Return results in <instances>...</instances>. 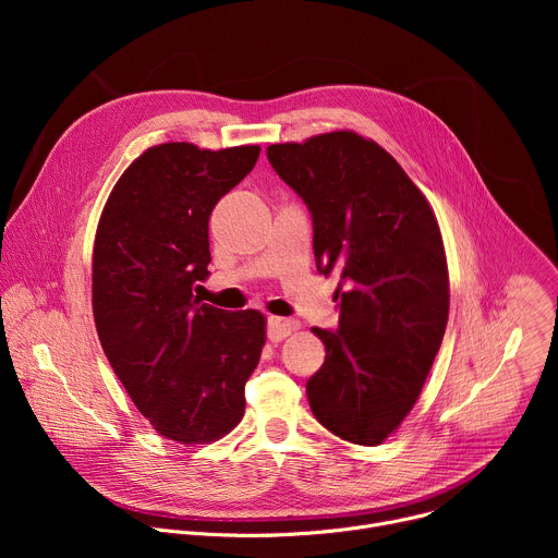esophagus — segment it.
Returning <instances> with one entry per match:
<instances>
[{
	"instance_id": "esophagus-1",
	"label": "esophagus",
	"mask_w": 558,
	"mask_h": 558,
	"mask_svg": "<svg viewBox=\"0 0 558 558\" xmlns=\"http://www.w3.org/2000/svg\"><path fill=\"white\" fill-rule=\"evenodd\" d=\"M298 327H300V323L287 320V317H269V323H267V338H269L271 342H282V340L289 338Z\"/></svg>"
}]
</instances>
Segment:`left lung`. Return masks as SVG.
Here are the masks:
<instances>
[{
    "instance_id": "1",
    "label": "left lung",
    "mask_w": 558,
    "mask_h": 558,
    "mask_svg": "<svg viewBox=\"0 0 558 558\" xmlns=\"http://www.w3.org/2000/svg\"><path fill=\"white\" fill-rule=\"evenodd\" d=\"M276 174L313 220L317 271L340 276L338 331L306 381L333 435L381 444L415 407L448 323V267L437 218L395 158L355 132L267 147Z\"/></svg>"
}]
</instances>
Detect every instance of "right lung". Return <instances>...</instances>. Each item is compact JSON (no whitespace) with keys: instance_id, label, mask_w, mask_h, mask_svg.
Wrapping results in <instances>:
<instances>
[{"instance_id":"obj_1","label":"right lung","mask_w":558,"mask_h":558,"mask_svg":"<svg viewBox=\"0 0 558 558\" xmlns=\"http://www.w3.org/2000/svg\"><path fill=\"white\" fill-rule=\"evenodd\" d=\"M258 154V145H154L117 181L97 227L93 311L104 353L141 415L181 444L238 426L265 347L260 311L231 313L194 295L209 274L211 209Z\"/></svg>"}]
</instances>
